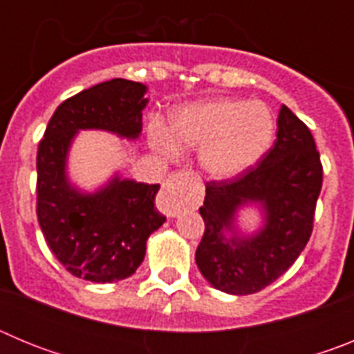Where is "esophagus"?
Instances as JSON below:
<instances>
[{"label":"esophagus","mask_w":354,"mask_h":354,"mask_svg":"<svg viewBox=\"0 0 354 354\" xmlns=\"http://www.w3.org/2000/svg\"><path fill=\"white\" fill-rule=\"evenodd\" d=\"M187 175L189 174L184 170L174 171V174L168 177L167 184L162 186L161 193H159L158 196V205L167 216H175L177 212H179L180 200L177 198V195H175V187H177V184L184 183V180L187 179Z\"/></svg>","instance_id":"1"}]
</instances>
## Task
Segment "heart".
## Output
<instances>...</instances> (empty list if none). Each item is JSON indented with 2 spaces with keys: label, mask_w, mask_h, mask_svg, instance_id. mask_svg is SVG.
Instances as JSON below:
<instances>
[{
  "label": "heart",
  "mask_w": 354,
  "mask_h": 354,
  "mask_svg": "<svg viewBox=\"0 0 354 354\" xmlns=\"http://www.w3.org/2000/svg\"><path fill=\"white\" fill-rule=\"evenodd\" d=\"M274 120L259 101L207 99L175 109L170 131L150 127V142L159 152L175 158L179 150H200V165L212 179L228 180L257 165L270 150Z\"/></svg>",
  "instance_id": "heart-1"
}]
</instances>
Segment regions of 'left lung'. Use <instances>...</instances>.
Returning <instances> with one entry per match:
<instances>
[{"instance_id": "left-lung-1", "label": "left lung", "mask_w": 354, "mask_h": 354, "mask_svg": "<svg viewBox=\"0 0 354 354\" xmlns=\"http://www.w3.org/2000/svg\"><path fill=\"white\" fill-rule=\"evenodd\" d=\"M323 165L310 129L287 106L278 113L277 142L245 174L205 184L198 209L205 230L195 259L209 283L228 294H253L282 277L310 239ZM257 201L266 225L257 236L225 238L243 203Z\"/></svg>"}]
</instances>
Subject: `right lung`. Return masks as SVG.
I'll return each instance as SVG.
<instances>
[{
	"instance_id": "obj_1",
	"label": "right lung",
	"mask_w": 354,
	"mask_h": 354,
	"mask_svg": "<svg viewBox=\"0 0 354 354\" xmlns=\"http://www.w3.org/2000/svg\"><path fill=\"white\" fill-rule=\"evenodd\" d=\"M147 86L111 80L62 102L37 150V218L46 243L68 273L95 283L118 282L138 270L147 237L165 223L156 209L159 184L120 180L81 195L65 177V158L80 129H106L126 138L142 133Z\"/></svg>"
}]
</instances>
